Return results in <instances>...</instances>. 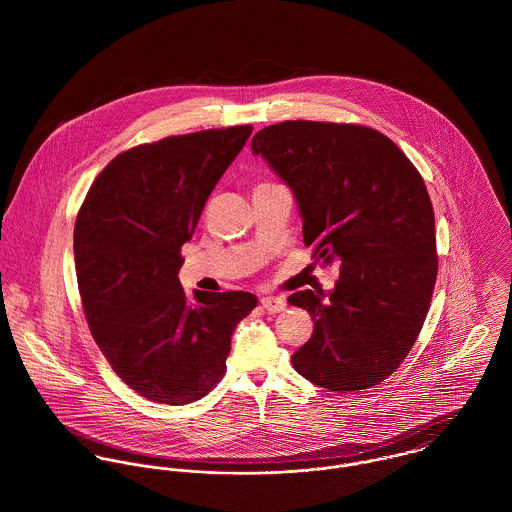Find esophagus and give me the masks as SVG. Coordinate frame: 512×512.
Masks as SVG:
<instances>
[{
  "mask_svg": "<svg viewBox=\"0 0 512 512\" xmlns=\"http://www.w3.org/2000/svg\"><path fill=\"white\" fill-rule=\"evenodd\" d=\"M262 307L268 311V313H280L286 309V299L284 297H276V295H266L260 299Z\"/></svg>",
  "mask_w": 512,
  "mask_h": 512,
  "instance_id": "obj_1",
  "label": "esophagus"
}]
</instances>
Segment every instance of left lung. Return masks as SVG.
<instances>
[{
  "instance_id": "obj_1",
  "label": "left lung",
  "mask_w": 512,
  "mask_h": 512,
  "mask_svg": "<svg viewBox=\"0 0 512 512\" xmlns=\"http://www.w3.org/2000/svg\"><path fill=\"white\" fill-rule=\"evenodd\" d=\"M252 149L292 187L311 256L341 272L327 297L290 295L313 319L293 368L331 392L384 382L414 347L438 278L434 207L420 171L361 124L286 120L260 130Z\"/></svg>"
}]
</instances>
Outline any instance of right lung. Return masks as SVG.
<instances>
[{"label":"right lung","mask_w":512,"mask_h":512,"mask_svg":"<svg viewBox=\"0 0 512 512\" xmlns=\"http://www.w3.org/2000/svg\"><path fill=\"white\" fill-rule=\"evenodd\" d=\"M252 126L169 136L116 155L74 222V264L90 333L140 396L183 406L226 372L234 327L256 307L248 292H193L177 278L217 181Z\"/></svg>","instance_id":"1"}]
</instances>
